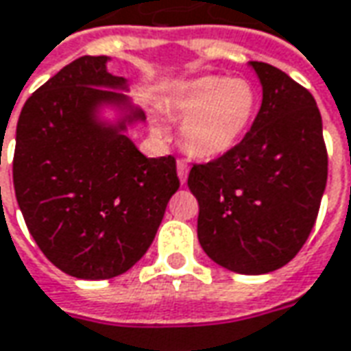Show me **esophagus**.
Here are the masks:
<instances>
[{
    "label": "esophagus",
    "mask_w": 351,
    "mask_h": 351,
    "mask_svg": "<svg viewBox=\"0 0 351 351\" xmlns=\"http://www.w3.org/2000/svg\"><path fill=\"white\" fill-rule=\"evenodd\" d=\"M176 171H178L180 182L186 184V180H188V173H190V165H188L186 161H178V163H176Z\"/></svg>",
    "instance_id": "1"
}]
</instances>
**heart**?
Listing matches in <instances>:
<instances>
[{
	"instance_id": "obj_1",
	"label": "heart",
	"mask_w": 351,
	"mask_h": 351,
	"mask_svg": "<svg viewBox=\"0 0 351 351\" xmlns=\"http://www.w3.org/2000/svg\"><path fill=\"white\" fill-rule=\"evenodd\" d=\"M258 97L245 80L224 75H201L178 85L171 100V114L180 119V142L195 158L226 156L243 141L256 116ZM156 133L165 127L156 125Z\"/></svg>"
}]
</instances>
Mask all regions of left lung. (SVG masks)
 <instances>
[{"label": "left lung", "instance_id": "left-lung-1", "mask_svg": "<svg viewBox=\"0 0 351 351\" xmlns=\"http://www.w3.org/2000/svg\"><path fill=\"white\" fill-rule=\"evenodd\" d=\"M262 104L243 141L193 165L197 237L210 261L245 276L285 266L312 232L327 186V148L312 93L266 62H249Z\"/></svg>", "mask_w": 351, "mask_h": 351}]
</instances>
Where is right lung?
Returning <instances> with one entry per match:
<instances>
[{
  "label": "right lung",
  "mask_w": 351,
  "mask_h": 351,
  "mask_svg": "<svg viewBox=\"0 0 351 351\" xmlns=\"http://www.w3.org/2000/svg\"><path fill=\"white\" fill-rule=\"evenodd\" d=\"M108 56H82L41 85L16 123L13 184L32 237L77 279L121 276L144 256L178 190L173 156L146 158L125 134L144 121ZM102 106L122 112L100 120Z\"/></svg>",
  "instance_id": "obj_1"
}]
</instances>
